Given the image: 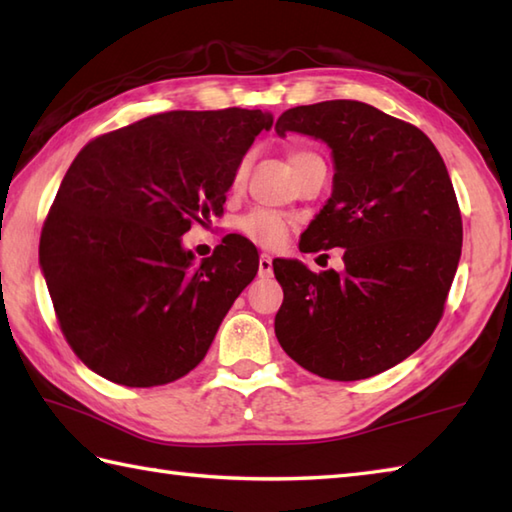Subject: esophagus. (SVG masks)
<instances>
[{"instance_id": "obj_1", "label": "esophagus", "mask_w": 512, "mask_h": 512, "mask_svg": "<svg viewBox=\"0 0 512 512\" xmlns=\"http://www.w3.org/2000/svg\"><path fill=\"white\" fill-rule=\"evenodd\" d=\"M273 275V257L262 255L259 257V277H270Z\"/></svg>"}]
</instances>
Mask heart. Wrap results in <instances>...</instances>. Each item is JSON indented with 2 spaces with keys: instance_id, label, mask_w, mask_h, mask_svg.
<instances>
[{
  "instance_id": "obj_1",
  "label": "heart",
  "mask_w": 512,
  "mask_h": 512,
  "mask_svg": "<svg viewBox=\"0 0 512 512\" xmlns=\"http://www.w3.org/2000/svg\"><path fill=\"white\" fill-rule=\"evenodd\" d=\"M310 156V151H303V149H295L290 151L288 158H290V165L292 162H297L301 158ZM244 176V167L237 171V180ZM239 231H242L250 242H255L259 246H266V248H273L279 246L284 242V237L288 233V220L284 215L273 213V211H253L244 215L242 220H239Z\"/></svg>"
}]
</instances>
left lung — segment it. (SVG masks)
Masks as SVG:
<instances>
[{
    "instance_id": "8db88e82",
    "label": "left lung",
    "mask_w": 512,
    "mask_h": 512,
    "mask_svg": "<svg viewBox=\"0 0 512 512\" xmlns=\"http://www.w3.org/2000/svg\"><path fill=\"white\" fill-rule=\"evenodd\" d=\"M275 132L332 149V195L299 250L345 248L341 273L275 259L277 341L321 378L376 376L416 352L442 317L462 253L449 171L427 134L361 101L292 107Z\"/></svg>"
}]
</instances>
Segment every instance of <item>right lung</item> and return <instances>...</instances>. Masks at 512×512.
Instances as JSON below:
<instances>
[{"mask_svg": "<svg viewBox=\"0 0 512 512\" xmlns=\"http://www.w3.org/2000/svg\"><path fill=\"white\" fill-rule=\"evenodd\" d=\"M273 114L165 112L94 138L46 217L39 264L65 341L125 387L189 374L259 268L253 242L226 235L195 264L193 222L222 215L239 162Z\"/></svg>", "mask_w": 512, "mask_h": 512, "instance_id": "add662e5", "label": "right lung"}]
</instances>
